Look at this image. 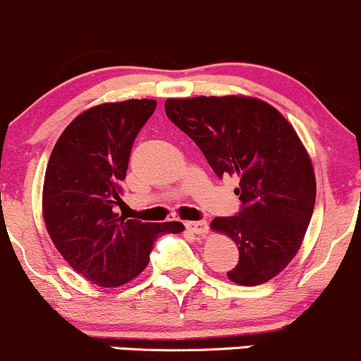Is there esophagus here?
Returning <instances> with one entry per match:
<instances>
[{
  "label": "esophagus",
  "mask_w": 361,
  "mask_h": 361,
  "mask_svg": "<svg viewBox=\"0 0 361 361\" xmlns=\"http://www.w3.org/2000/svg\"><path fill=\"white\" fill-rule=\"evenodd\" d=\"M185 226H187L190 233H195V235H205L209 231V226L205 221H190Z\"/></svg>",
  "instance_id": "obj_1"
}]
</instances>
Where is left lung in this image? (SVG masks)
Instances as JSON below:
<instances>
[{"instance_id": "1", "label": "left lung", "mask_w": 361, "mask_h": 361, "mask_svg": "<svg viewBox=\"0 0 361 361\" xmlns=\"http://www.w3.org/2000/svg\"><path fill=\"white\" fill-rule=\"evenodd\" d=\"M164 109L217 176L240 178L241 211L211 223L238 247L228 277L241 286L267 283L300 250L314 214V166L295 128L271 104L247 96L168 99Z\"/></svg>"}]
</instances>
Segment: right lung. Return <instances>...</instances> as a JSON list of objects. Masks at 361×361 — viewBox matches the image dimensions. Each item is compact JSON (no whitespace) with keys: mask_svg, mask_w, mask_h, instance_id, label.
Listing matches in <instances>:
<instances>
[{"mask_svg":"<svg viewBox=\"0 0 361 361\" xmlns=\"http://www.w3.org/2000/svg\"><path fill=\"white\" fill-rule=\"evenodd\" d=\"M154 99L104 102L84 111L58 138L46 168L42 214L71 269L101 288L123 286L147 267L154 241L183 224L142 223L114 212L121 181Z\"/></svg>","mask_w":361,"mask_h":361,"instance_id":"obj_1","label":"right lung"}]
</instances>
